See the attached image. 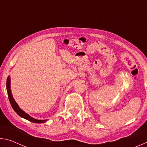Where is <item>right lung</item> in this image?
<instances>
[{
	"instance_id": "right-lung-1",
	"label": "right lung",
	"mask_w": 147,
	"mask_h": 147,
	"mask_svg": "<svg viewBox=\"0 0 147 147\" xmlns=\"http://www.w3.org/2000/svg\"><path fill=\"white\" fill-rule=\"evenodd\" d=\"M6 89H7V92H8L9 100L10 102L12 108L14 109V111H16V112L18 114L20 117H23L24 119H26V120L31 121L32 123H45V121H47V120H38V119L32 118L19 108L18 104L16 103V102L15 101L13 96H12L11 89H10V77L9 76H8V78H7Z\"/></svg>"
}]
</instances>
